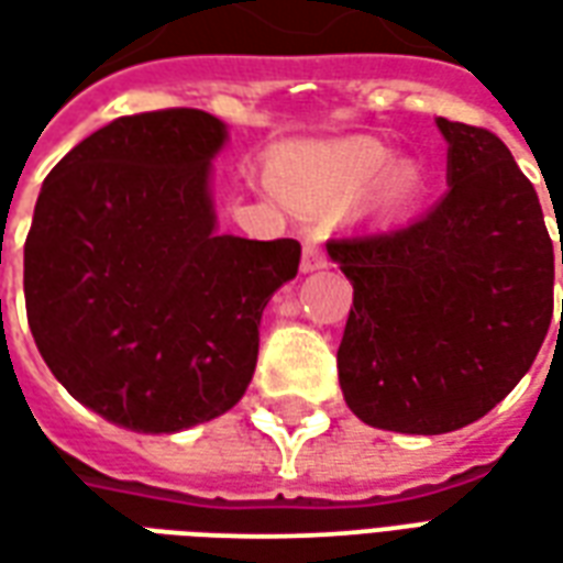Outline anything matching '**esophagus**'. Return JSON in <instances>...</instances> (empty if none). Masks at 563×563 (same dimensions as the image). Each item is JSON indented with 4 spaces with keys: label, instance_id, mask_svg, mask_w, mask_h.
I'll return each instance as SVG.
<instances>
[{
    "label": "esophagus",
    "instance_id": "esophagus-1",
    "mask_svg": "<svg viewBox=\"0 0 563 563\" xmlns=\"http://www.w3.org/2000/svg\"><path fill=\"white\" fill-rule=\"evenodd\" d=\"M329 265V258L322 253V229L310 225L305 229V258H301V268L305 271H319Z\"/></svg>",
    "mask_w": 563,
    "mask_h": 563
}]
</instances>
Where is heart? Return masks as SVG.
<instances>
[{"label": "heart", "instance_id": "obj_1", "mask_svg": "<svg viewBox=\"0 0 563 563\" xmlns=\"http://www.w3.org/2000/svg\"><path fill=\"white\" fill-rule=\"evenodd\" d=\"M389 159L391 150L374 139H355L334 144V147L307 150V153H298L292 159L283 162V192L301 205L350 201L377 180ZM419 186H422V168L410 159L395 162L379 178V201H386V205L410 201L419 192Z\"/></svg>", "mask_w": 563, "mask_h": 563}]
</instances>
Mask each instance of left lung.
<instances>
[{
  "mask_svg": "<svg viewBox=\"0 0 563 563\" xmlns=\"http://www.w3.org/2000/svg\"><path fill=\"white\" fill-rule=\"evenodd\" d=\"M437 126L446 196L422 220L329 241L353 283L343 398L362 422L401 434H446L504 401L555 305L558 253L533 184L495 132L446 117Z\"/></svg>",
  "mask_w": 563,
  "mask_h": 563,
  "instance_id": "obj_1",
  "label": "left lung"
}]
</instances>
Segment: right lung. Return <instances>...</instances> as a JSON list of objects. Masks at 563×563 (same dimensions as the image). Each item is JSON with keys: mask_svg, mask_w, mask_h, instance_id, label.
Wrapping results in <instances>:
<instances>
[{"mask_svg": "<svg viewBox=\"0 0 563 563\" xmlns=\"http://www.w3.org/2000/svg\"><path fill=\"white\" fill-rule=\"evenodd\" d=\"M225 126L198 108L117 117L44 177L23 246L26 319L71 398L141 434L241 401L258 319L301 244L217 232L208 174Z\"/></svg>", "mask_w": 563, "mask_h": 563, "instance_id": "obj_1", "label": "right lung"}]
</instances>
